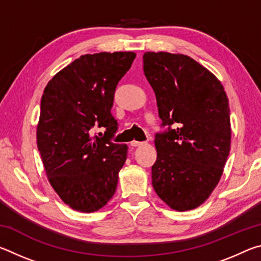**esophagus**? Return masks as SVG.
<instances>
[{"instance_id": "34e87169", "label": "esophagus", "mask_w": 261, "mask_h": 261, "mask_svg": "<svg viewBox=\"0 0 261 261\" xmlns=\"http://www.w3.org/2000/svg\"><path fill=\"white\" fill-rule=\"evenodd\" d=\"M130 145H131V146H134V147L141 146V145H144V141H137V140H134V141H131Z\"/></svg>"}]
</instances>
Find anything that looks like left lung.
<instances>
[{
  "mask_svg": "<svg viewBox=\"0 0 261 261\" xmlns=\"http://www.w3.org/2000/svg\"><path fill=\"white\" fill-rule=\"evenodd\" d=\"M166 130L155 134V192L173 210L200 206L218 185L230 151V113L223 86L191 57L165 51L143 56Z\"/></svg>",
  "mask_w": 261,
  "mask_h": 261,
  "instance_id": "8db88e82",
  "label": "left lung"
}]
</instances>
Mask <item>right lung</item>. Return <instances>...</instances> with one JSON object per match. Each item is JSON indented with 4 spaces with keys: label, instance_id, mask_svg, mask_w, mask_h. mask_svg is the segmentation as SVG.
<instances>
[{
    "label": "right lung",
    "instance_id": "right-lung-1",
    "mask_svg": "<svg viewBox=\"0 0 261 261\" xmlns=\"http://www.w3.org/2000/svg\"><path fill=\"white\" fill-rule=\"evenodd\" d=\"M132 51L83 55L55 74L43 91L37 131L48 179L72 210L91 213L112 199L127 146L112 141L117 84L131 68ZM93 127H105L101 137Z\"/></svg>",
    "mask_w": 261,
    "mask_h": 261
}]
</instances>
